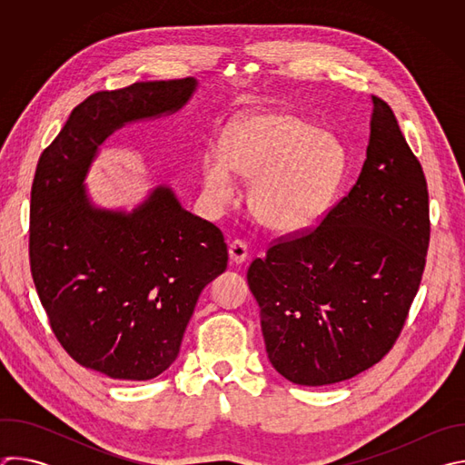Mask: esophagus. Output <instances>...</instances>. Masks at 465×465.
Returning a JSON list of instances; mask_svg holds the SVG:
<instances>
[{"label":"esophagus","mask_w":465,"mask_h":465,"mask_svg":"<svg viewBox=\"0 0 465 465\" xmlns=\"http://www.w3.org/2000/svg\"><path fill=\"white\" fill-rule=\"evenodd\" d=\"M228 253H230V259H232V262H242V261H246L248 259V246H246V242L244 241H241V239H235V241H232L230 242V246H228Z\"/></svg>","instance_id":"esophagus-1"}]
</instances>
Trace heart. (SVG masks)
I'll use <instances>...</instances> for the list:
<instances>
[{
  "label": "heart",
  "instance_id": "obj_1",
  "mask_svg": "<svg viewBox=\"0 0 465 465\" xmlns=\"http://www.w3.org/2000/svg\"><path fill=\"white\" fill-rule=\"evenodd\" d=\"M201 169L210 206L219 210L235 201L241 174L252 180L253 219L289 235L322 219L341 185L346 153L333 134L300 115L257 108L230 121L221 149H208Z\"/></svg>",
  "mask_w": 465,
  "mask_h": 465
}]
</instances>
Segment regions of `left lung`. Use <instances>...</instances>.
Masks as SVG:
<instances>
[{
  "instance_id": "1",
  "label": "left lung",
  "mask_w": 465,
  "mask_h": 465,
  "mask_svg": "<svg viewBox=\"0 0 465 465\" xmlns=\"http://www.w3.org/2000/svg\"><path fill=\"white\" fill-rule=\"evenodd\" d=\"M362 171L314 230L280 237L252 261L269 361L303 386L377 364L400 337L430 239L429 191L391 108L371 95Z\"/></svg>"
}]
</instances>
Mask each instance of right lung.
Instances as JSON below:
<instances>
[{
	"mask_svg": "<svg viewBox=\"0 0 465 465\" xmlns=\"http://www.w3.org/2000/svg\"><path fill=\"white\" fill-rule=\"evenodd\" d=\"M194 90L187 77L92 94L36 165L29 261L38 298L68 355L112 379L149 381L174 362L198 296L226 271L228 248L171 187L124 213L95 208L83 182L114 130L173 114Z\"/></svg>",
	"mask_w": 465,
	"mask_h": 465,
	"instance_id": "obj_1",
	"label": "right lung"
}]
</instances>
